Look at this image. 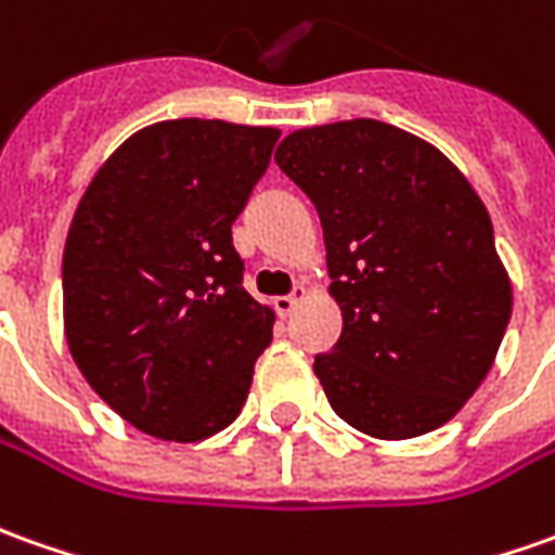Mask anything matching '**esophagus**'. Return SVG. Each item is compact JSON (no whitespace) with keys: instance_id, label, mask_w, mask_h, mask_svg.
<instances>
[{"instance_id":"34e87169","label":"esophagus","mask_w":555,"mask_h":555,"mask_svg":"<svg viewBox=\"0 0 555 555\" xmlns=\"http://www.w3.org/2000/svg\"><path fill=\"white\" fill-rule=\"evenodd\" d=\"M307 285H294L292 294H285V297H276V312L279 315H292L294 307L307 297Z\"/></svg>"}]
</instances>
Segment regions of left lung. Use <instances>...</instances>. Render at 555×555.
Instances as JSON below:
<instances>
[{
	"mask_svg": "<svg viewBox=\"0 0 555 555\" xmlns=\"http://www.w3.org/2000/svg\"><path fill=\"white\" fill-rule=\"evenodd\" d=\"M276 164L325 230L343 334L312 367L334 413L379 440L447 425L514 309L483 199L443 151L373 118L294 130Z\"/></svg>",
	"mask_w": 555,
	"mask_h": 555,
	"instance_id": "left-lung-1",
	"label": "left lung"
}]
</instances>
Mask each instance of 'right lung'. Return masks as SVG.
I'll use <instances>...</instances> for the list:
<instances>
[{
	"mask_svg": "<svg viewBox=\"0 0 555 555\" xmlns=\"http://www.w3.org/2000/svg\"><path fill=\"white\" fill-rule=\"evenodd\" d=\"M276 127L179 118L108 154L63 248V331L90 388L133 428L194 443L246 404L276 312L243 288L230 228Z\"/></svg>",
	"mask_w": 555,
	"mask_h": 555,
	"instance_id": "right-lung-1",
	"label": "right lung"
}]
</instances>
